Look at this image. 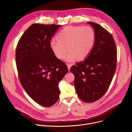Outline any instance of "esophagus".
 I'll list each match as a JSON object with an SVG mask.
<instances>
[{
    "label": "esophagus",
    "mask_w": 132,
    "mask_h": 132,
    "mask_svg": "<svg viewBox=\"0 0 132 132\" xmlns=\"http://www.w3.org/2000/svg\"><path fill=\"white\" fill-rule=\"evenodd\" d=\"M67 65V67H68V70H70V67H71V66H72V65L70 64H68Z\"/></svg>",
    "instance_id": "34e87169"
}]
</instances>
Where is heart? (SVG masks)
Returning <instances> with one entry per match:
<instances>
[{
	"mask_svg": "<svg viewBox=\"0 0 132 132\" xmlns=\"http://www.w3.org/2000/svg\"><path fill=\"white\" fill-rule=\"evenodd\" d=\"M57 40L50 42L51 48L58 59L65 58L67 62L78 59L82 61L91 53L95 42V34L90 26H68L64 28L57 35Z\"/></svg>",
	"mask_w": 132,
	"mask_h": 132,
	"instance_id": "1",
	"label": "heart"
}]
</instances>
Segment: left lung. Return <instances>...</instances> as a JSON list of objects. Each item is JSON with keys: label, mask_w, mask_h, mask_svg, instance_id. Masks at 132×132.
<instances>
[{"label": "left lung", "mask_w": 132, "mask_h": 132, "mask_svg": "<svg viewBox=\"0 0 132 132\" xmlns=\"http://www.w3.org/2000/svg\"><path fill=\"white\" fill-rule=\"evenodd\" d=\"M95 34L93 48L85 61L70 69L75 76L79 98L87 103L100 99L109 88L116 70L117 50L112 35L100 25L87 22Z\"/></svg>", "instance_id": "left-lung-1"}]
</instances>
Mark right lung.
<instances>
[{
	"mask_svg": "<svg viewBox=\"0 0 132 132\" xmlns=\"http://www.w3.org/2000/svg\"><path fill=\"white\" fill-rule=\"evenodd\" d=\"M62 25L34 23L22 35L16 50V62L23 89L44 107L59 97V82L68 72L66 65L54 54L50 42Z\"/></svg>",
	"mask_w": 132,
	"mask_h": 132,
	"instance_id": "add662e5",
	"label": "right lung"
}]
</instances>
